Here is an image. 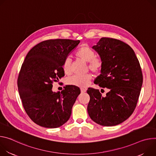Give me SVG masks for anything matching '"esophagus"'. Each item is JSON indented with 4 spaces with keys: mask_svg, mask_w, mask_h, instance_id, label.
<instances>
[{
    "mask_svg": "<svg viewBox=\"0 0 156 156\" xmlns=\"http://www.w3.org/2000/svg\"><path fill=\"white\" fill-rule=\"evenodd\" d=\"M86 90H87V89H85V88H81V89H80V91H81V92H82V93H84V92H86Z\"/></svg>",
    "mask_w": 156,
    "mask_h": 156,
    "instance_id": "34e87169",
    "label": "esophagus"
}]
</instances>
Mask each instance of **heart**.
Returning <instances> with one entry per match:
<instances>
[{
	"instance_id": "1",
	"label": "heart",
	"mask_w": 156,
	"mask_h": 156,
	"mask_svg": "<svg viewBox=\"0 0 156 156\" xmlns=\"http://www.w3.org/2000/svg\"><path fill=\"white\" fill-rule=\"evenodd\" d=\"M76 56L85 62H88V67L94 73H98L101 71L103 66V61L101 58L95 56V51L88 46H82L76 51ZM71 61L66 58L62 64V68L66 74H70ZM92 77L90 74L83 76L74 75L67 79V83L78 86L82 88H85L90 84Z\"/></svg>"
}]
</instances>
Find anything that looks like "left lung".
I'll return each mask as SVG.
<instances>
[{
    "label": "left lung",
    "mask_w": 156,
    "mask_h": 156,
    "mask_svg": "<svg viewBox=\"0 0 156 156\" xmlns=\"http://www.w3.org/2000/svg\"><path fill=\"white\" fill-rule=\"evenodd\" d=\"M92 48L103 61L94 83L110 92L103 97L99 90L89 87L87 112L96 123L115 126L127 119L137 105L143 80L141 66L133 49L119 40L103 37Z\"/></svg>",
    "instance_id": "left-lung-1"
}]
</instances>
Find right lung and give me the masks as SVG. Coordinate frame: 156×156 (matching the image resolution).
<instances>
[{"instance_id":"right-lung-1","label":"right lung","mask_w":156,"mask_h":156,"mask_svg":"<svg viewBox=\"0 0 156 156\" xmlns=\"http://www.w3.org/2000/svg\"><path fill=\"white\" fill-rule=\"evenodd\" d=\"M79 40L43 41L28 52L17 80L24 110L36 124L48 128L60 127L69 119L80 94L76 85H66L60 92L52 91L53 83L64 76L62 64Z\"/></svg>"}]
</instances>
